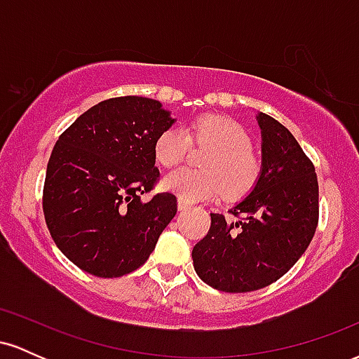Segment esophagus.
Masks as SVG:
<instances>
[{"instance_id": "1", "label": "esophagus", "mask_w": 359, "mask_h": 359, "mask_svg": "<svg viewBox=\"0 0 359 359\" xmlns=\"http://www.w3.org/2000/svg\"><path fill=\"white\" fill-rule=\"evenodd\" d=\"M177 205H179V211H187V209H191V204H187L182 199H179V204Z\"/></svg>"}]
</instances>
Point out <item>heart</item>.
<instances>
[{
    "label": "heart",
    "mask_w": 359,
    "mask_h": 359,
    "mask_svg": "<svg viewBox=\"0 0 359 359\" xmlns=\"http://www.w3.org/2000/svg\"><path fill=\"white\" fill-rule=\"evenodd\" d=\"M191 142L197 147L212 148L204 158L203 170L177 168L163 177L162 187L185 203L212 199H243L253 191L262 160L251 150L248 131L234 119L209 114L191 123L189 135L182 128H167L156 138L154 154L162 167H174L187 156Z\"/></svg>",
    "instance_id": "b5f03b06"
}]
</instances>
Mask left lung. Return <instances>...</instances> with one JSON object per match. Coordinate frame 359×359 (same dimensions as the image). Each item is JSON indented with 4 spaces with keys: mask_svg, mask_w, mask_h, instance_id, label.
<instances>
[{
    "mask_svg": "<svg viewBox=\"0 0 359 359\" xmlns=\"http://www.w3.org/2000/svg\"><path fill=\"white\" fill-rule=\"evenodd\" d=\"M262 174L255 189L229 211L211 214V228L194 246L203 282L229 294L277 282L302 257L319 222L314 163L282 123L259 113Z\"/></svg>",
    "mask_w": 359,
    "mask_h": 359,
    "instance_id": "1",
    "label": "left lung"
}]
</instances>
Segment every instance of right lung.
I'll list each match as a JSON object with an SVG mask.
<instances>
[{"instance_id":"add662e5","label":"right lung","mask_w":359,"mask_h":359,"mask_svg":"<svg viewBox=\"0 0 359 359\" xmlns=\"http://www.w3.org/2000/svg\"><path fill=\"white\" fill-rule=\"evenodd\" d=\"M175 119L158 101L111 97L89 108L57 140L47 165L43 214L57 248L101 278L140 269L177 214V197L156 194L154 147Z\"/></svg>"}]
</instances>
